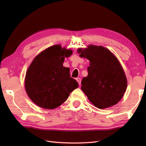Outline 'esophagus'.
I'll use <instances>...</instances> for the list:
<instances>
[{"label": "esophagus", "instance_id": "34e87169", "mask_svg": "<svg viewBox=\"0 0 146 146\" xmlns=\"http://www.w3.org/2000/svg\"><path fill=\"white\" fill-rule=\"evenodd\" d=\"M76 81L78 82L79 85H80V86L81 85V79H80V78H76Z\"/></svg>", "mask_w": 146, "mask_h": 146}]
</instances>
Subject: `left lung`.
<instances>
[{"mask_svg":"<svg viewBox=\"0 0 146 146\" xmlns=\"http://www.w3.org/2000/svg\"><path fill=\"white\" fill-rule=\"evenodd\" d=\"M80 56L90 61L88 75L82 90L90 102L100 109L117 104L126 91L127 81L119 60L107 48L90 45L78 49Z\"/></svg>","mask_w":146,"mask_h":146,"instance_id":"1","label":"left lung"}]
</instances>
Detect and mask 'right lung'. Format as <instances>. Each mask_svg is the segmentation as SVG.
<instances>
[{"label": "right lung", "instance_id": "1", "mask_svg": "<svg viewBox=\"0 0 146 146\" xmlns=\"http://www.w3.org/2000/svg\"><path fill=\"white\" fill-rule=\"evenodd\" d=\"M72 54L60 45L52 46L34 59L27 69L25 88L34 103L46 109H53L67 100L78 84L71 78L70 68L63 66L65 57Z\"/></svg>", "mask_w": 146, "mask_h": 146}]
</instances>
